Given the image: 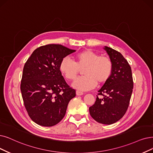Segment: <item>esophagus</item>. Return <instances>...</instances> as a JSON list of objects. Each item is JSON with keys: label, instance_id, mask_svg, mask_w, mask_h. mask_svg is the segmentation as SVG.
Instances as JSON below:
<instances>
[{"label": "esophagus", "instance_id": "1", "mask_svg": "<svg viewBox=\"0 0 153 153\" xmlns=\"http://www.w3.org/2000/svg\"><path fill=\"white\" fill-rule=\"evenodd\" d=\"M76 95H82L83 94V93L82 92V91H79V90H76Z\"/></svg>", "mask_w": 153, "mask_h": 153}]
</instances>
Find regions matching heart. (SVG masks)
<instances>
[{
  "label": "heart",
  "instance_id": "obj_1",
  "mask_svg": "<svg viewBox=\"0 0 153 153\" xmlns=\"http://www.w3.org/2000/svg\"><path fill=\"white\" fill-rule=\"evenodd\" d=\"M75 62L70 57L63 58L59 63V70L68 80H73L84 68V76L76 78L73 86L80 90L94 88L98 82L102 84L106 82L111 77L113 64L108 57L100 56L90 50H86L76 54Z\"/></svg>",
  "mask_w": 153,
  "mask_h": 153
}]
</instances>
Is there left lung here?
Masks as SVG:
<instances>
[{"instance_id":"8db88e82","label":"left lung","mask_w":153,"mask_h":153,"mask_svg":"<svg viewBox=\"0 0 153 153\" xmlns=\"http://www.w3.org/2000/svg\"><path fill=\"white\" fill-rule=\"evenodd\" d=\"M113 64L112 73L98 91L96 101L90 107V114L95 120L103 124H112L126 114L133 89L131 68L119 51L105 47ZM102 96V98L98 96Z\"/></svg>"}]
</instances>
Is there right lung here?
Segmentation results:
<instances>
[{"label": "right lung", "mask_w": 153, "mask_h": 153, "mask_svg": "<svg viewBox=\"0 0 153 153\" xmlns=\"http://www.w3.org/2000/svg\"><path fill=\"white\" fill-rule=\"evenodd\" d=\"M61 45L41 46L24 65L21 91L30 118L42 126L57 124L66 114L76 91L65 82L59 70L62 59L75 52Z\"/></svg>", "instance_id": "obj_1"}]
</instances>
